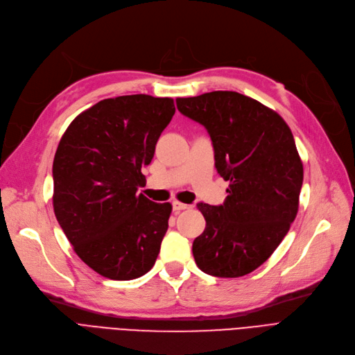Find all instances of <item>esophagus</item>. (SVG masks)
I'll use <instances>...</instances> for the list:
<instances>
[{
	"label": "esophagus",
	"mask_w": 355,
	"mask_h": 355,
	"mask_svg": "<svg viewBox=\"0 0 355 355\" xmlns=\"http://www.w3.org/2000/svg\"><path fill=\"white\" fill-rule=\"evenodd\" d=\"M172 207H173V211L176 212H180V211H183V209H189L191 207L189 205H187V204H182V202H179V201H173L172 202Z\"/></svg>",
	"instance_id": "obj_1"
}]
</instances>
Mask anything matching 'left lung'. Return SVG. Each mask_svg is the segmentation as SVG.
Segmentation results:
<instances>
[{
    "instance_id": "8db88e82",
    "label": "left lung",
    "mask_w": 355,
    "mask_h": 355,
    "mask_svg": "<svg viewBox=\"0 0 355 355\" xmlns=\"http://www.w3.org/2000/svg\"><path fill=\"white\" fill-rule=\"evenodd\" d=\"M176 105L205 126L217 172L230 182L223 205L198 204L207 225L193 240L195 262L208 275L243 277L271 257L299 211L303 163L294 137L277 112L236 92Z\"/></svg>"
}]
</instances>
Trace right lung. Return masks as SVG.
I'll return each instance as SVG.
<instances>
[{"mask_svg":"<svg viewBox=\"0 0 355 355\" xmlns=\"http://www.w3.org/2000/svg\"><path fill=\"white\" fill-rule=\"evenodd\" d=\"M175 110L170 97L105 98L69 123L56 148L55 217L78 258L102 277H143L159 257L172 205L137 191Z\"/></svg>","mask_w":355,"mask_h":355,"instance_id":"1","label":"right lung"}]
</instances>
